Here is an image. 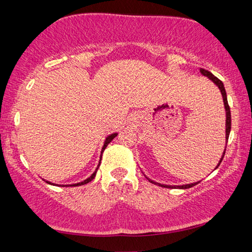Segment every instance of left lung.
Segmentation results:
<instances>
[{"instance_id": "obj_1", "label": "left lung", "mask_w": 252, "mask_h": 252, "mask_svg": "<svg viewBox=\"0 0 252 252\" xmlns=\"http://www.w3.org/2000/svg\"><path fill=\"white\" fill-rule=\"evenodd\" d=\"M200 73H201L202 75L207 76V78L209 80H211L213 83H215L217 87L219 88V90L221 92V95H222V99H223V104H224V109H225V148H227V143H228V139H229V134H230V130H231V113H230V108H229V104H228V99H227V93H225V89H224V85L223 83L221 82V81L216 78L215 75H213L211 72H209L207 70L204 69H200ZM224 153H225V149L223 150V153L222 156H221L220 158V161L218 162V164H217V167L215 169H217L220 165L221 161H222L223 157H224ZM144 177H146L149 181H150L151 183H153V185H158L160 187H163V188H169V189H188V188H191L193 187L195 185H198V182H193V183H188V185H181V186H170V185H163V183H159V182H156L151 180L150 178H148L146 174H144Z\"/></svg>"}]
</instances>
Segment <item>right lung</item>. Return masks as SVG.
I'll use <instances>...</instances> for the list:
<instances>
[{"instance_id": "obj_1", "label": "right lung", "mask_w": 252, "mask_h": 252, "mask_svg": "<svg viewBox=\"0 0 252 252\" xmlns=\"http://www.w3.org/2000/svg\"><path fill=\"white\" fill-rule=\"evenodd\" d=\"M117 135H118V132H114V133H111V134H109L108 136H106L105 140H104L103 147H102V150H101V157H100L99 164H97V167H96V169H95V171L93 172L90 177L85 179V180L81 181V182H78V183H73V185H55V183H52V182H50V181H46V183H49V185H53V186H59V187H78V186H83V185H87V183H89V182H90V181H92L93 179H94V177H95L96 172H97V169H99V167H100V163H101V158H102V152L104 151V149H105L106 147H108V144H109L111 141H112V140H113L114 138H116Z\"/></svg>"}]
</instances>
